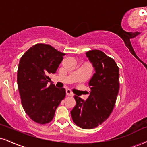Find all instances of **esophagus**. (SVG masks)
Here are the masks:
<instances>
[{
	"instance_id": "obj_1",
	"label": "esophagus",
	"mask_w": 147,
	"mask_h": 147,
	"mask_svg": "<svg viewBox=\"0 0 147 147\" xmlns=\"http://www.w3.org/2000/svg\"><path fill=\"white\" fill-rule=\"evenodd\" d=\"M66 94H67V95H68V96H71V97H73L74 96V93H72L71 90L70 89L66 90Z\"/></svg>"
}]
</instances>
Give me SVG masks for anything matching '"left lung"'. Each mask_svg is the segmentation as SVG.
Listing matches in <instances>:
<instances>
[{
	"label": "left lung",
	"instance_id": "obj_1",
	"mask_svg": "<svg viewBox=\"0 0 147 147\" xmlns=\"http://www.w3.org/2000/svg\"><path fill=\"white\" fill-rule=\"evenodd\" d=\"M95 73L90 80L89 97L84 101L74 96L76 105L71 111L74 123L84 129H93L109 117L119 90V69L115 60L99 50L86 52Z\"/></svg>",
	"mask_w": 147,
	"mask_h": 147
}]
</instances>
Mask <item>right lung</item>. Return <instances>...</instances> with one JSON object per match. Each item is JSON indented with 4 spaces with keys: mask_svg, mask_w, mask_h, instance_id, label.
<instances>
[{
    "mask_svg": "<svg viewBox=\"0 0 147 147\" xmlns=\"http://www.w3.org/2000/svg\"><path fill=\"white\" fill-rule=\"evenodd\" d=\"M65 53L48 44L37 43L28 49L20 60L18 86L24 110L39 124L50 123L66 95L64 88L48 83L49 76L55 74Z\"/></svg>",
    "mask_w": 147,
    "mask_h": 147,
    "instance_id": "1",
    "label": "right lung"
}]
</instances>
